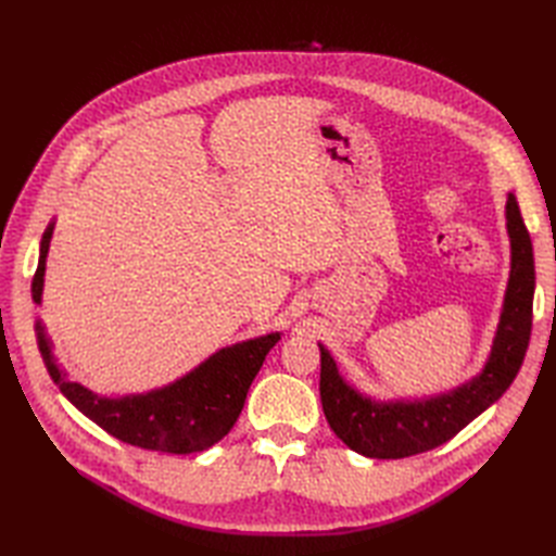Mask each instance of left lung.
Returning a JSON list of instances; mask_svg holds the SVG:
<instances>
[{
  "mask_svg": "<svg viewBox=\"0 0 556 556\" xmlns=\"http://www.w3.org/2000/svg\"><path fill=\"white\" fill-rule=\"evenodd\" d=\"M506 227L510 237V278L494 345L482 371L462 387L422 401H376L348 384L329 350L317 343L323 362V410L333 433L350 450L371 459H403L433 450L473 422L513 384L531 339L535 290L533 245L515 194H508L506 201Z\"/></svg>",
  "mask_w": 556,
  "mask_h": 556,
  "instance_id": "8db88e82",
  "label": "left lung"
}]
</instances>
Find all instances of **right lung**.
I'll return each mask as SVG.
<instances>
[{
    "mask_svg": "<svg viewBox=\"0 0 556 556\" xmlns=\"http://www.w3.org/2000/svg\"><path fill=\"white\" fill-rule=\"evenodd\" d=\"M53 227L55 223L48 225L39 248V266L35 280H31L35 304H41L46 257L50 239H53ZM278 341L280 331L223 348L192 368L190 374L160 387V390L111 399L99 396L80 382L66 378L53 355V343L46 336L41 319H37L39 352L60 392L117 441L169 454L204 452L225 439L243 410L248 390L262 368L264 357Z\"/></svg>",
    "mask_w": 556,
    "mask_h": 556,
    "instance_id": "right-lung-1",
    "label": "right lung"
}]
</instances>
